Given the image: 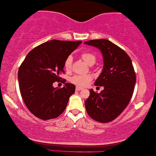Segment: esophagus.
I'll list each match as a JSON object with an SVG mask.
<instances>
[{"instance_id":"obj_1","label":"esophagus","mask_w":156,"mask_h":156,"mask_svg":"<svg viewBox=\"0 0 156 156\" xmlns=\"http://www.w3.org/2000/svg\"><path fill=\"white\" fill-rule=\"evenodd\" d=\"M83 88L82 87H76V91H80V90H82Z\"/></svg>"}]
</instances>
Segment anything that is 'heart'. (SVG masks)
<instances>
[{
    "mask_svg": "<svg viewBox=\"0 0 156 156\" xmlns=\"http://www.w3.org/2000/svg\"><path fill=\"white\" fill-rule=\"evenodd\" d=\"M81 57L89 66L93 65L95 63L96 60H97L96 55L89 52H82L81 54ZM72 62H73V58H72V55H69L66 58L65 63H64V67H65V69L67 72L71 71L72 67ZM91 80H92V76L89 75V74H87V75H74L70 78L69 80L72 83L77 85V86L84 87L88 84Z\"/></svg>",
    "mask_w": 156,
    "mask_h": 156,
    "instance_id": "obj_1",
    "label": "heart"
}]
</instances>
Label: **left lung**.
<instances>
[{"label":"left lung","mask_w":156,"mask_h":156,"mask_svg":"<svg viewBox=\"0 0 156 156\" xmlns=\"http://www.w3.org/2000/svg\"><path fill=\"white\" fill-rule=\"evenodd\" d=\"M84 43L100 50L104 59L103 70L94 83L104 89L99 94L89 90V97L84 101L87 112L94 120L110 122L123 112L133 95L136 77L131 59L108 40H91Z\"/></svg>","instance_id":"obj_1"}]
</instances>
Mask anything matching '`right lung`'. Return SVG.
Listing matches in <instances>:
<instances>
[{
    "label": "right lung",
    "mask_w": 156,
    "mask_h": 156,
    "mask_svg": "<svg viewBox=\"0 0 156 156\" xmlns=\"http://www.w3.org/2000/svg\"><path fill=\"white\" fill-rule=\"evenodd\" d=\"M82 41L52 40L33 49L18 69L19 87L23 100L33 115L42 120L59 116L66 108L75 86L65 83L62 88H55L64 73L67 57Z\"/></svg>",
    "instance_id": "add662e5"
}]
</instances>
